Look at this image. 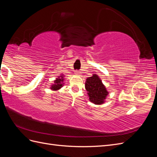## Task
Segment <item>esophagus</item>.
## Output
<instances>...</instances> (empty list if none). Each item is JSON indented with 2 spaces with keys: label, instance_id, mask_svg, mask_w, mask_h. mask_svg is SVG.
<instances>
[{
  "label": "esophagus",
  "instance_id": "34e87169",
  "mask_svg": "<svg viewBox=\"0 0 157 157\" xmlns=\"http://www.w3.org/2000/svg\"><path fill=\"white\" fill-rule=\"evenodd\" d=\"M75 75H80V73L78 71H75Z\"/></svg>",
  "mask_w": 157,
  "mask_h": 157
}]
</instances>
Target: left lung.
I'll use <instances>...</instances> for the list:
<instances>
[{
    "instance_id": "obj_1",
    "label": "left lung",
    "mask_w": 157,
    "mask_h": 157,
    "mask_svg": "<svg viewBox=\"0 0 157 157\" xmlns=\"http://www.w3.org/2000/svg\"><path fill=\"white\" fill-rule=\"evenodd\" d=\"M85 88L88 92L90 101L96 105H101L105 103L109 92L98 75L93 74L91 77L86 78Z\"/></svg>"
}]
</instances>
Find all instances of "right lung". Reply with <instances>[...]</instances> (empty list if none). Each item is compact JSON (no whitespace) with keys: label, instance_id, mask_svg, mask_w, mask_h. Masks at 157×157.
Listing matches in <instances>:
<instances>
[{"label":"right lung","instance_id":"right-lung-1","mask_svg":"<svg viewBox=\"0 0 157 157\" xmlns=\"http://www.w3.org/2000/svg\"><path fill=\"white\" fill-rule=\"evenodd\" d=\"M63 81H64V75H61L58 76V77L56 78L54 81V84L51 85L50 89L53 91H57L59 90L61 88H62L63 86Z\"/></svg>","mask_w":157,"mask_h":157}]
</instances>
